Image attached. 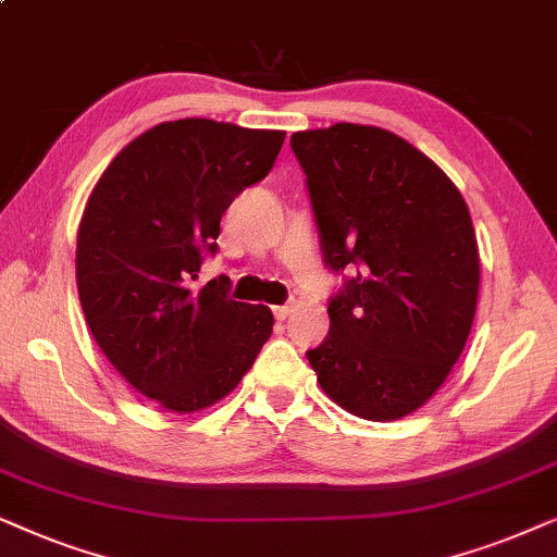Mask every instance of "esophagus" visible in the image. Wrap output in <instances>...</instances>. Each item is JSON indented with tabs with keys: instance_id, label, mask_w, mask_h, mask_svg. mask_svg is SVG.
Segmentation results:
<instances>
[{
	"instance_id": "esophagus-1",
	"label": "esophagus",
	"mask_w": 557,
	"mask_h": 557,
	"mask_svg": "<svg viewBox=\"0 0 557 557\" xmlns=\"http://www.w3.org/2000/svg\"><path fill=\"white\" fill-rule=\"evenodd\" d=\"M290 313H293V306H277V308H274V318H277V321H285V318H290Z\"/></svg>"
}]
</instances>
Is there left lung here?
<instances>
[{
	"label": "left lung",
	"instance_id": "obj_1",
	"mask_svg": "<svg viewBox=\"0 0 557 557\" xmlns=\"http://www.w3.org/2000/svg\"><path fill=\"white\" fill-rule=\"evenodd\" d=\"M290 147L323 264L341 274L329 336L306 351L310 367L344 410L405 418L446 382L476 313L479 247L463 196L418 147L380 127L295 132Z\"/></svg>",
	"mask_w": 557,
	"mask_h": 557
}]
</instances>
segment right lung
Returning <instances> with one entry per match:
<instances>
[{"label": "right lung", "mask_w": 557, "mask_h": 557, "mask_svg": "<svg viewBox=\"0 0 557 557\" xmlns=\"http://www.w3.org/2000/svg\"><path fill=\"white\" fill-rule=\"evenodd\" d=\"M285 132L213 119L147 129L111 160L78 226L76 280L86 323L119 374L175 412L226 397L255 364L274 318L228 298L219 274L193 280L219 251L221 216L267 177Z\"/></svg>", "instance_id": "obj_1"}]
</instances>
